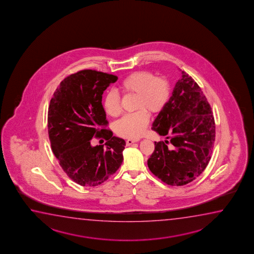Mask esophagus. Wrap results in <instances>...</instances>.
Wrapping results in <instances>:
<instances>
[{
    "label": "esophagus",
    "mask_w": 254,
    "mask_h": 254,
    "mask_svg": "<svg viewBox=\"0 0 254 254\" xmlns=\"http://www.w3.org/2000/svg\"><path fill=\"white\" fill-rule=\"evenodd\" d=\"M140 141L139 139H128L127 141H126V144H127V146H130V145H132L134 142H137V141Z\"/></svg>",
    "instance_id": "34e87169"
}]
</instances>
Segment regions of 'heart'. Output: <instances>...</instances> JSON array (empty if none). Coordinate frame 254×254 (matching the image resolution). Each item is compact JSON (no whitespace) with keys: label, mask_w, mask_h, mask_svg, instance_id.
I'll use <instances>...</instances> for the list:
<instances>
[{"label":"heart","mask_w":254,"mask_h":254,"mask_svg":"<svg viewBox=\"0 0 254 254\" xmlns=\"http://www.w3.org/2000/svg\"><path fill=\"white\" fill-rule=\"evenodd\" d=\"M124 95H135L134 109L137 112L121 118L115 126L118 135L135 139L144 133L149 122V114H157L167 105L171 96V86L168 80L152 72L135 71L126 76L120 83ZM103 108L110 117L121 114V98L117 93L108 91L103 99Z\"/></svg>","instance_id":"obj_1"}]
</instances>
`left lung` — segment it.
<instances>
[{
    "label": "left lung",
    "instance_id": "8db88e82",
    "mask_svg": "<svg viewBox=\"0 0 254 254\" xmlns=\"http://www.w3.org/2000/svg\"><path fill=\"white\" fill-rule=\"evenodd\" d=\"M167 105L158 113L152 130L164 141H155L148 166L170 186H184L199 177L211 158L215 119L199 86L182 71Z\"/></svg>",
    "mask_w": 254,
    "mask_h": 254
}]
</instances>
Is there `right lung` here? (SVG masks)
I'll use <instances>...</instances> for the list:
<instances>
[{
	"mask_svg": "<svg viewBox=\"0 0 254 254\" xmlns=\"http://www.w3.org/2000/svg\"><path fill=\"white\" fill-rule=\"evenodd\" d=\"M117 80L99 71H79L60 83L50 101L47 127L52 150L66 175L82 187L104 183L123 161L125 141L105 129L108 121L102 105L104 91ZM93 136L106 138V148L92 147Z\"/></svg>",
	"mask_w": 254,
	"mask_h": 254,
	"instance_id": "1",
	"label": "right lung"
}]
</instances>
